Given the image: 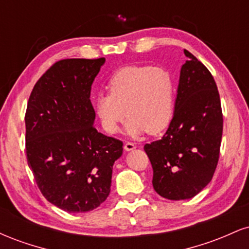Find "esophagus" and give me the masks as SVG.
Masks as SVG:
<instances>
[{
	"label": "esophagus",
	"instance_id": "34e87169",
	"mask_svg": "<svg viewBox=\"0 0 249 249\" xmlns=\"http://www.w3.org/2000/svg\"><path fill=\"white\" fill-rule=\"evenodd\" d=\"M124 148L126 151H132L136 148V144H133V142H126L124 144Z\"/></svg>",
	"mask_w": 249,
	"mask_h": 249
}]
</instances>
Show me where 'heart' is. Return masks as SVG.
<instances>
[{"label":"heart","mask_w":249,"mask_h":249,"mask_svg":"<svg viewBox=\"0 0 249 249\" xmlns=\"http://www.w3.org/2000/svg\"><path fill=\"white\" fill-rule=\"evenodd\" d=\"M108 95L96 98L95 108L107 133L119 131L128 117L131 136L161 132L172 121L176 84L171 72L160 67H126L111 77Z\"/></svg>","instance_id":"1"}]
</instances>
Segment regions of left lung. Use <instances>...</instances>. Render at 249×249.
Here are the masks:
<instances>
[{"label": "left lung", "instance_id": "8db88e82", "mask_svg": "<svg viewBox=\"0 0 249 249\" xmlns=\"http://www.w3.org/2000/svg\"><path fill=\"white\" fill-rule=\"evenodd\" d=\"M174 115L166 133L144 146L153 168V188L162 198L196 196L213 178L221 145V103L212 73L184 50Z\"/></svg>", "mask_w": 249, "mask_h": 249}]
</instances>
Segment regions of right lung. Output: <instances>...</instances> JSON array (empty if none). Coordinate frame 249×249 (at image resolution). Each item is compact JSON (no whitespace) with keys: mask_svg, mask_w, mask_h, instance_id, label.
<instances>
[{"mask_svg":"<svg viewBox=\"0 0 249 249\" xmlns=\"http://www.w3.org/2000/svg\"><path fill=\"white\" fill-rule=\"evenodd\" d=\"M105 58H68L43 73L25 112L28 165L48 201L69 213L95 210L111 190L123 142L96 130L91 85Z\"/></svg>","mask_w":249,"mask_h":249,"instance_id":"obj_1","label":"right lung"}]
</instances>
